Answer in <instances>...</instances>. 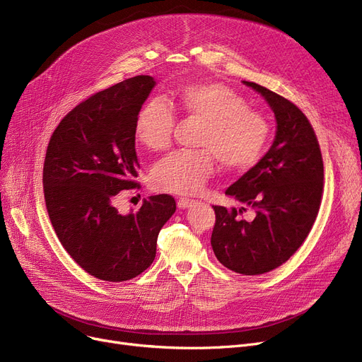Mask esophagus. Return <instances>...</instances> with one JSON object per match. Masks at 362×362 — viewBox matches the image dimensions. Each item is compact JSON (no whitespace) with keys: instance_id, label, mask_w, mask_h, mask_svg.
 <instances>
[{"instance_id":"1","label":"esophagus","mask_w":362,"mask_h":362,"mask_svg":"<svg viewBox=\"0 0 362 362\" xmlns=\"http://www.w3.org/2000/svg\"><path fill=\"white\" fill-rule=\"evenodd\" d=\"M192 204H195V199H191V198H179L177 199V206L179 208H189Z\"/></svg>"}]
</instances>
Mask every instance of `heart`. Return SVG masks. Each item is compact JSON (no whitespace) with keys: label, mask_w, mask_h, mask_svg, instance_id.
I'll return each instance as SVG.
<instances>
[{"label":"heart","mask_w":362,"mask_h":362,"mask_svg":"<svg viewBox=\"0 0 362 362\" xmlns=\"http://www.w3.org/2000/svg\"><path fill=\"white\" fill-rule=\"evenodd\" d=\"M175 107L204 127L197 151H176L158 161L151 171L157 191L177 195L197 194L216 170V160L232 173L254 168L267 148L272 126L264 112L251 108L239 92L220 82L182 86ZM176 117L161 101H148L135 119V136L152 152L170 148Z\"/></svg>","instance_id":"obj_1"}]
</instances>
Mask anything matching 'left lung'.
Instances as JSON below:
<instances>
[{"label":"left lung","instance_id":"1","mask_svg":"<svg viewBox=\"0 0 362 362\" xmlns=\"http://www.w3.org/2000/svg\"><path fill=\"white\" fill-rule=\"evenodd\" d=\"M251 86L270 104L276 122V139L259 163L230 187L240 210L213 205L216 224L211 246L217 259L239 274L269 273L286 262L305 242L317 218L325 165L315 132L292 101L254 82ZM250 206L254 221L240 216Z\"/></svg>","mask_w":362,"mask_h":362}]
</instances>
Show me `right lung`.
Returning <instances> with one entry per match:
<instances>
[{
    "instance_id": "1",
    "label": "right lung",
    "mask_w": 362,
    "mask_h": 362,
    "mask_svg": "<svg viewBox=\"0 0 362 362\" xmlns=\"http://www.w3.org/2000/svg\"><path fill=\"white\" fill-rule=\"evenodd\" d=\"M156 82L135 76L90 95L55 127L44 161V197L67 254L90 276L126 281L156 258L161 227L176 201L161 194L122 216L117 194L139 189L135 119Z\"/></svg>"
}]
</instances>
